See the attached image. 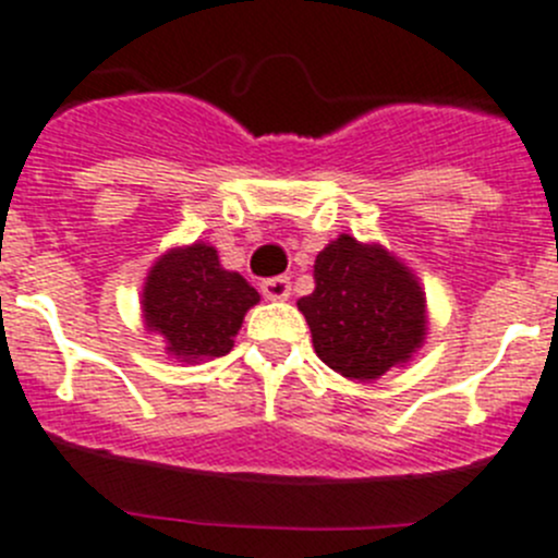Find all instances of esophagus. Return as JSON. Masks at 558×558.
I'll return each mask as SVG.
<instances>
[{"label": "esophagus", "mask_w": 558, "mask_h": 558, "mask_svg": "<svg viewBox=\"0 0 558 558\" xmlns=\"http://www.w3.org/2000/svg\"><path fill=\"white\" fill-rule=\"evenodd\" d=\"M262 294L267 296V300H289L291 296V280L289 278H267L262 280Z\"/></svg>", "instance_id": "34e87169"}]
</instances>
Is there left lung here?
Instances as JSON below:
<instances>
[{
  "label": "left lung",
  "instance_id": "obj_1",
  "mask_svg": "<svg viewBox=\"0 0 558 558\" xmlns=\"http://www.w3.org/2000/svg\"><path fill=\"white\" fill-rule=\"evenodd\" d=\"M316 289L300 300L314 350L343 377L374 379L408 361L426 336V305L408 267L343 233L314 264Z\"/></svg>",
  "mask_w": 558,
  "mask_h": 558
}]
</instances>
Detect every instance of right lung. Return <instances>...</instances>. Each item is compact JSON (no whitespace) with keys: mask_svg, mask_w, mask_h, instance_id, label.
<instances>
[{"mask_svg":"<svg viewBox=\"0 0 558 558\" xmlns=\"http://www.w3.org/2000/svg\"><path fill=\"white\" fill-rule=\"evenodd\" d=\"M258 291L239 272L220 267L217 250L208 244L170 250L150 269L143 291V316L148 330L165 336L168 350L184 361L222 357Z\"/></svg>","mask_w":558,"mask_h":558,"instance_id":"obj_1","label":"right lung"}]
</instances>
